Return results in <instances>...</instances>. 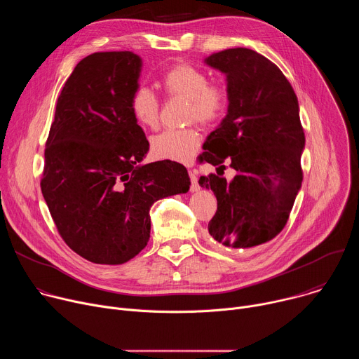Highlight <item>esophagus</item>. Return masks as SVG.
<instances>
[{
  "instance_id": "esophagus-1",
  "label": "esophagus",
  "mask_w": 359,
  "mask_h": 359,
  "mask_svg": "<svg viewBox=\"0 0 359 359\" xmlns=\"http://www.w3.org/2000/svg\"><path fill=\"white\" fill-rule=\"evenodd\" d=\"M189 177H190V191H197L200 189V186H198L196 173L193 170H189Z\"/></svg>"
}]
</instances>
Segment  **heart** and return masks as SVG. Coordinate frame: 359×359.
I'll return each mask as SVG.
<instances>
[{
    "label": "heart",
    "mask_w": 359,
    "mask_h": 359,
    "mask_svg": "<svg viewBox=\"0 0 359 359\" xmlns=\"http://www.w3.org/2000/svg\"><path fill=\"white\" fill-rule=\"evenodd\" d=\"M169 97L186 99V122L197 121L210 126L220 121L229 108V89L220 81H209L208 74L189 62H177L161 78ZM129 108L135 121L144 129L159 125L161 100L147 86H136L129 96ZM201 135L196 126L168 129L150 139L151 155L158 159L189 162L197 151Z\"/></svg>",
    "instance_id": "1"
}]
</instances>
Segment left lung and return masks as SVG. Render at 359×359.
<instances>
[{
    "label": "left lung",
    "mask_w": 359,
    "mask_h": 359,
    "mask_svg": "<svg viewBox=\"0 0 359 359\" xmlns=\"http://www.w3.org/2000/svg\"><path fill=\"white\" fill-rule=\"evenodd\" d=\"M206 62L227 75L230 100L197 158L217 169L198 179L217 198L209 234L226 247L254 248L285 227L302 183L298 100L280 68L252 49H226ZM226 164L236 170L229 182L222 177Z\"/></svg>",
    "instance_id": "8db88e82"
}]
</instances>
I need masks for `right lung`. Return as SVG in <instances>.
I'll return each mask as SVG.
<instances>
[{
	"label": "right lung",
	"instance_id": "obj_1",
	"mask_svg": "<svg viewBox=\"0 0 359 359\" xmlns=\"http://www.w3.org/2000/svg\"><path fill=\"white\" fill-rule=\"evenodd\" d=\"M140 58L130 50L79 61L57 102L45 143L41 190L67 245L96 264H122L150 237L153 203L186 193L183 165L139 166L149 150L129 96Z\"/></svg>",
	"mask_w": 359,
	"mask_h": 359
}]
</instances>
